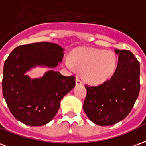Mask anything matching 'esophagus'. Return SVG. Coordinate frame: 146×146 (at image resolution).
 Masks as SVG:
<instances>
[{"label": "esophagus", "instance_id": "1", "mask_svg": "<svg viewBox=\"0 0 146 146\" xmlns=\"http://www.w3.org/2000/svg\"><path fill=\"white\" fill-rule=\"evenodd\" d=\"M76 85H83V81L81 80L80 79L79 77H76Z\"/></svg>", "mask_w": 146, "mask_h": 146}]
</instances>
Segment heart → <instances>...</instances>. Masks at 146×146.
Here are the masks:
<instances>
[{
	"instance_id": "heart-1",
	"label": "heart",
	"mask_w": 146,
	"mask_h": 146,
	"mask_svg": "<svg viewBox=\"0 0 146 146\" xmlns=\"http://www.w3.org/2000/svg\"><path fill=\"white\" fill-rule=\"evenodd\" d=\"M117 59L112 51L93 48L80 49L64 60V64L70 70L83 72L89 83H101L112 76L116 67Z\"/></svg>"
}]
</instances>
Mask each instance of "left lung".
Listing matches in <instances>:
<instances>
[{"mask_svg":"<svg viewBox=\"0 0 146 146\" xmlns=\"http://www.w3.org/2000/svg\"><path fill=\"white\" fill-rule=\"evenodd\" d=\"M115 52L119 61L113 76L100 85H85L83 110L92 122L103 126L124 119L139 94V62L129 50Z\"/></svg>","mask_w":146,"mask_h":146,"instance_id":"left-lung-1","label":"left lung"}]
</instances>
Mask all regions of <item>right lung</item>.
I'll return each instance as SVG.
<instances>
[{"label": "right lung", "mask_w": 146, "mask_h": 146, "mask_svg": "<svg viewBox=\"0 0 146 146\" xmlns=\"http://www.w3.org/2000/svg\"><path fill=\"white\" fill-rule=\"evenodd\" d=\"M63 50L53 43L40 42L14 49L4 62L2 91L12 115L31 126L46 125L57 113L60 101L76 85L74 76L50 70L31 80L25 73L36 66L50 68L63 60Z\"/></svg>", "instance_id": "1"}]
</instances>
